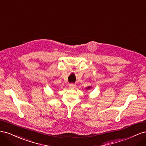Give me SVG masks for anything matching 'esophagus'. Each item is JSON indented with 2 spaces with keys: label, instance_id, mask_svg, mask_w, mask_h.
Segmentation results:
<instances>
[{
  "label": "esophagus",
  "instance_id": "34e87169",
  "mask_svg": "<svg viewBox=\"0 0 146 146\" xmlns=\"http://www.w3.org/2000/svg\"><path fill=\"white\" fill-rule=\"evenodd\" d=\"M69 87H70V88H75L76 86V85H75V84H72V83H71V84H69Z\"/></svg>",
  "mask_w": 146,
  "mask_h": 146
}]
</instances>
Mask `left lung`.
<instances>
[{
  "label": "left lung",
  "mask_w": 146,
  "mask_h": 146,
  "mask_svg": "<svg viewBox=\"0 0 146 146\" xmlns=\"http://www.w3.org/2000/svg\"><path fill=\"white\" fill-rule=\"evenodd\" d=\"M91 88H92V86H88L87 88H86V90H89L91 89Z\"/></svg>",
  "instance_id": "8db88e82"
}]
</instances>
